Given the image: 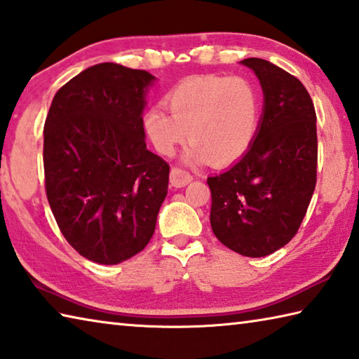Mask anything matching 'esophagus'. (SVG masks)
Segmentation results:
<instances>
[{"label": "esophagus", "mask_w": 359, "mask_h": 359, "mask_svg": "<svg viewBox=\"0 0 359 359\" xmlns=\"http://www.w3.org/2000/svg\"><path fill=\"white\" fill-rule=\"evenodd\" d=\"M169 177H171V185L175 187V188L185 187V185H188L193 180L190 172H187L185 169L177 168V166H174L171 169V175H169Z\"/></svg>", "instance_id": "esophagus-1"}]
</instances>
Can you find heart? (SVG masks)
<instances>
[{
    "label": "heart",
    "instance_id": "b5f03b06",
    "mask_svg": "<svg viewBox=\"0 0 359 359\" xmlns=\"http://www.w3.org/2000/svg\"><path fill=\"white\" fill-rule=\"evenodd\" d=\"M163 107L149 108L144 128L155 149L172 155L187 138L193 163L217 165L237 161L256 140L260 123V94L240 75H194L168 90Z\"/></svg>",
    "mask_w": 359,
    "mask_h": 359
}]
</instances>
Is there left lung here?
I'll use <instances>...</instances> for the list:
<instances>
[{
    "mask_svg": "<svg viewBox=\"0 0 359 359\" xmlns=\"http://www.w3.org/2000/svg\"><path fill=\"white\" fill-rule=\"evenodd\" d=\"M254 70L265 105L256 140L226 172L207 179L212 191L210 224L229 250L264 257L295 237L317 182L314 103L303 83L259 57Z\"/></svg>",
    "mask_w": 359,
    "mask_h": 359,
    "instance_id": "8db88e82",
    "label": "left lung"
}]
</instances>
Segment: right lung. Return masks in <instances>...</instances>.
I'll list each match as a JSON object with an SVG mask.
<instances>
[{"label": "right lung", "instance_id": "add662e5", "mask_svg": "<svg viewBox=\"0 0 359 359\" xmlns=\"http://www.w3.org/2000/svg\"><path fill=\"white\" fill-rule=\"evenodd\" d=\"M146 70L102 62L57 90L43 127L45 191L57 227L88 260L114 265L152 238L169 165L147 151Z\"/></svg>", "mask_w": 359, "mask_h": 359}]
</instances>
